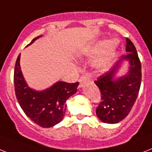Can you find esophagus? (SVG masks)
Instances as JSON below:
<instances>
[{
    "label": "esophagus",
    "mask_w": 152,
    "mask_h": 152,
    "mask_svg": "<svg viewBox=\"0 0 152 152\" xmlns=\"http://www.w3.org/2000/svg\"><path fill=\"white\" fill-rule=\"evenodd\" d=\"M90 81V79L87 77V76H85V75H82V76H80V78L79 79V82H80V86H83V84L86 82H89Z\"/></svg>",
    "instance_id": "34e87169"
}]
</instances>
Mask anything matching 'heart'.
<instances>
[{"label":"heart","instance_id":"heart-1","mask_svg":"<svg viewBox=\"0 0 152 152\" xmlns=\"http://www.w3.org/2000/svg\"><path fill=\"white\" fill-rule=\"evenodd\" d=\"M115 42L114 40H112V41H109L107 44L106 42H101L99 44H97V46L94 48V52L95 53H100L102 52L104 49H106V55L104 58L102 59L99 62L100 65H103L107 62L108 59L111 57V55L113 54V51L115 50Z\"/></svg>","mask_w":152,"mask_h":152}]
</instances>
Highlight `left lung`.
I'll list each match as a JSON object with an SVG mask.
<instances>
[{"label":"left lung","mask_w":152,"mask_h":152,"mask_svg":"<svg viewBox=\"0 0 152 152\" xmlns=\"http://www.w3.org/2000/svg\"><path fill=\"white\" fill-rule=\"evenodd\" d=\"M124 55L109 71L97 77L94 83L101 91V102L96 115L103 123H117L125 119L136 102L141 83V64L133 42L126 38ZM123 60H128L130 71L116 80H112Z\"/></svg>","instance_id":"obj_1"}]
</instances>
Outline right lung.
I'll return each mask as SVG.
<instances>
[{"mask_svg":"<svg viewBox=\"0 0 152 152\" xmlns=\"http://www.w3.org/2000/svg\"><path fill=\"white\" fill-rule=\"evenodd\" d=\"M40 37L34 38L29 44ZM20 55L17 58L14 71L16 98L23 112L33 122L48 128L60 123L66 110V100L77 91L79 82H58L45 91H35L25 82L20 69Z\"/></svg>","mask_w":152,"mask_h":152,"instance_id":"obj_1","label":"right lung"}]
</instances>
